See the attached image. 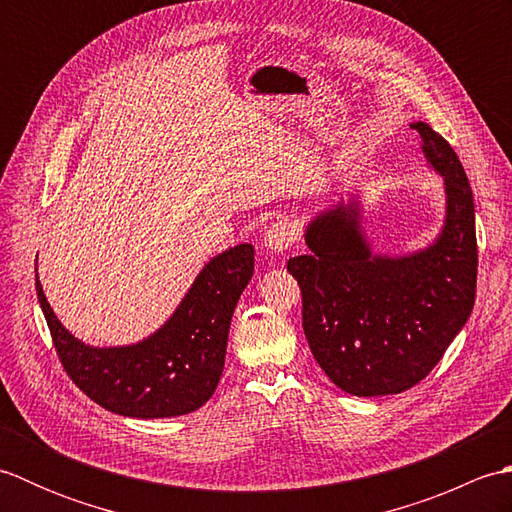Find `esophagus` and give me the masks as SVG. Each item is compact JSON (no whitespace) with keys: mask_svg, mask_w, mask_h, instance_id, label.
I'll list each match as a JSON object with an SVG mask.
<instances>
[{"mask_svg":"<svg viewBox=\"0 0 512 512\" xmlns=\"http://www.w3.org/2000/svg\"><path fill=\"white\" fill-rule=\"evenodd\" d=\"M297 242V226L290 220H277L268 226L264 235V246L275 253H284Z\"/></svg>","mask_w":512,"mask_h":512,"instance_id":"obj_1","label":"esophagus"}]
</instances>
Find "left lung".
<instances>
[{
    "instance_id": "obj_1",
    "label": "left lung",
    "mask_w": 512,
    "mask_h": 512,
    "mask_svg": "<svg viewBox=\"0 0 512 512\" xmlns=\"http://www.w3.org/2000/svg\"><path fill=\"white\" fill-rule=\"evenodd\" d=\"M447 184V222L422 253L389 259L369 250L356 204L308 226V255L288 259L303 303L310 352L354 396L400 394L427 376L469 319L477 284L475 209L462 162L427 123L411 125Z\"/></svg>"
}]
</instances>
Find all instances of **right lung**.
<instances>
[{"label":"right lung","mask_w":512,"mask_h":512,"mask_svg":"<svg viewBox=\"0 0 512 512\" xmlns=\"http://www.w3.org/2000/svg\"><path fill=\"white\" fill-rule=\"evenodd\" d=\"M250 244L204 266L176 314L129 347H90L54 317L37 277V297L65 374L96 405L129 418H171L200 409L220 383L237 299L253 277ZM37 273V270H35Z\"/></svg>","instance_id":"1"}]
</instances>
